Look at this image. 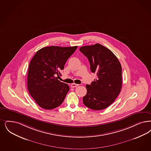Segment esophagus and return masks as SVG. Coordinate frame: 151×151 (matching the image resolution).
Segmentation results:
<instances>
[{
    "instance_id": "1",
    "label": "esophagus",
    "mask_w": 151,
    "mask_h": 151,
    "mask_svg": "<svg viewBox=\"0 0 151 151\" xmlns=\"http://www.w3.org/2000/svg\"><path fill=\"white\" fill-rule=\"evenodd\" d=\"M78 85V84H76L73 83L72 84H71V88H76V87H77Z\"/></svg>"
}]
</instances>
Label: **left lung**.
I'll use <instances>...</instances> for the list:
<instances>
[{
  "label": "left lung",
  "instance_id": "obj_1",
  "mask_svg": "<svg viewBox=\"0 0 151 151\" xmlns=\"http://www.w3.org/2000/svg\"><path fill=\"white\" fill-rule=\"evenodd\" d=\"M80 51L90 63L91 70L97 74L91 85H86L83 103L93 110L106 109L115 101L122 86V68L112 51L99 44L83 46Z\"/></svg>",
  "mask_w": 151,
  "mask_h": 151
}]
</instances>
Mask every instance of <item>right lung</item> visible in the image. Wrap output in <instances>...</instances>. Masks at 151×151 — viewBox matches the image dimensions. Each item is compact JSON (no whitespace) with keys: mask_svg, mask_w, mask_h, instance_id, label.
<instances>
[{"mask_svg":"<svg viewBox=\"0 0 151 151\" xmlns=\"http://www.w3.org/2000/svg\"><path fill=\"white\" fill-rule=\"evenodd\" d=\"M78 46L47 47L39 50L31 60L27 74V89L36 103L45 109H54L63 102L69 91L68 85L60 82L61 75L68 58Z\"/></svg>","mask_w":151,"mask_h":151,"instance_id":"obj_1","label":"right lung"}]
</instances>
